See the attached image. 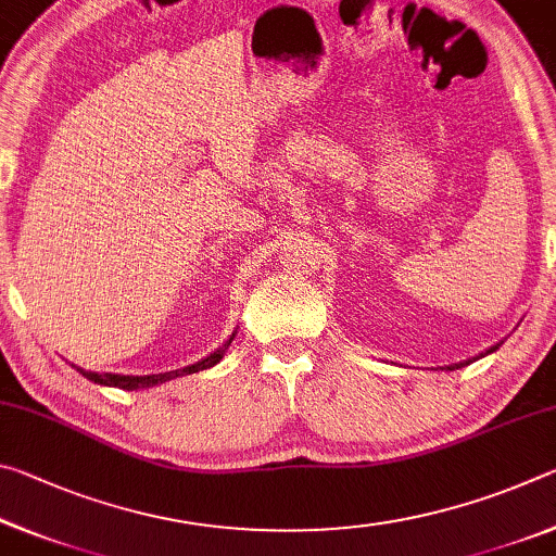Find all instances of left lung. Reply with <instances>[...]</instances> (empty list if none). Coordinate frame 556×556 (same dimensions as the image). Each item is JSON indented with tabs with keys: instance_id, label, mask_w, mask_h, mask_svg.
<instances>
[{
	"instance_id": "1",
	"label": "left lung",
	"mask_w": 556,
	"mask_h": 556,
	"mask_svg": "<svg viewBox=\"0 0 556 556\" xmlns=\"http://www.w3.org/2000/svg\"><path fill=\"white\" fill-rule=\"evenodd\" d=\"M497 345H501V343H497ZM497 345H493L491 348V351H488V353H493V351H497ZM470 361H466V363H456V365H451V368L448 370H458V368H464V365H468Z\"/></svg>"
}]
</instances>
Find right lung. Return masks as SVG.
<instances>
[{
    "label": "right lung",
    "instance_id": "add662e5",
    "mask_svg": "<svg viewBox=\"0 0 556 556\" xmlns=\"http://www.w3.org/2000/svg\"><path fill=\"white\" fill-rule=\"evenodd\" d=\"M235 338V336H232ZM232 338L228 343H225L220 351L211 353L208 357H203V361H199L195 365H188V368L184 370H172V372H159V375H112V372H86L83 368H78L83 375H86L88 380L98 382V384H110V388H119V390H139V388H154V384H162V382H168L174 378H181V375H191V372H199V370H205V368H213L215 363H220V357L225 353V348H228L232 343Z\"/></svg>",
    "mask_w": 556,
    "mask_h": 556
}]
</instances>
